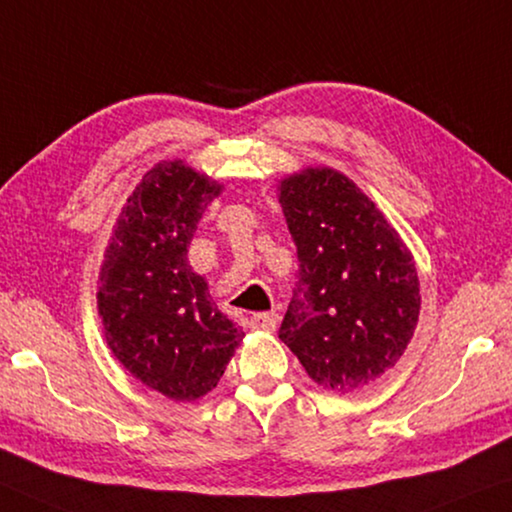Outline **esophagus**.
Wrapping results in <instances>:
<instances>
[{"label": "esophagus", "mask_w": 512, "mask_h": 512, "mask_svg": "<svg viewBox=\"0 0 512 512\" xmlns=\"http://www.w3.org/2000/svg\"><path fill=\"white\" fill-rule=\"evenodd\" d=\"M278 325V315L276 313H253L250 315V329L255 331H273Z\"/></svg>", "instance_id": "34e87169"}]
</instances>
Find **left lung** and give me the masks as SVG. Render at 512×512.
I'll return each instance as SVG.
<instances>
[{
  "label": "left lung",
  "mask_w": 512,
  "mask_h": 512,
  "mask_svg": "<svg viewBox=\"0 0 512 512\" xmlns=\"http://www.w3.org/2000/svg\"><path fill=\"white\" fill-rule=\"evenodd\" d=\"M278 190L299 257L278 338L325 390H359L392 369L413 338L420 318L413 255L341 171L301 169Z\"/></svg>",
  "instance_id": "left-lung-1"
}]
</instances>
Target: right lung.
Here are the masks:
<instances>
[{"label":"right lung","mask_w":512,"mask_h":512,"mask_svg":"<svg viewBox=\"0 0 512 512\" xmlns=\"http://www.w3.org/2000/svg\"><path fill=\"white\" fill-rule=\"evenodd\" d=\"M222 190L183 160L157 162L122 206L99 271L97 308L113 357L171 401L211 392L246 336L187 262L201 215Z\"/></svg>","instance_id":"right-lung-1"}]
</instances>
